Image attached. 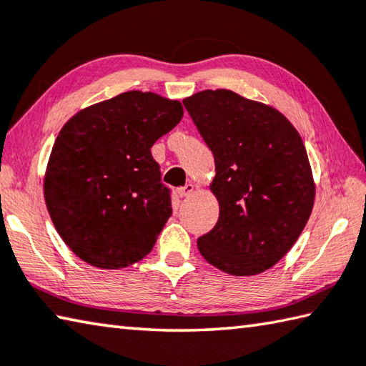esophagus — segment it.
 <instances>
[{"label":"esophagus","mask_w":366,"mask_h":366,"mask_svg":"<svg viewBox=\"0 0 366 366\" xmlns=\"http://www.w3.org/2000/svg\"><path fill=\"white\" fill-rule=\"evenodd\" d=\"M194 190H195V185L194 184H185L184 187H181V189H177V194H179V197H189V195H192L194 194Z\"/></svg>","instance_id":"34e87169"}]
</instances>
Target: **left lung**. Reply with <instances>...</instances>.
Segmentation results:
<instances>
[{
  "label": "left lung",
  "mask_w": 366,
  "mask_h": 366,
  "mask_svg": "<svg viewBox=\"0 0 366 366\" xmlns=\"http://www.w3.org/2000/svg\"><path fill=\"white\" fill-rule=\"evenodd\" d=\"M214 155V229L198 251L230 275H256L287 254L314 208L315 184L304 142L287 117L229 89L184 99Z\"/></svg>",
  "instance_id": "left-lung-1"
}]
</instances>
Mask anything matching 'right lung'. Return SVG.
I'll return each instance as SVG.
<instances>
[{
  "instance_id": "1",
  "label": "right lung",
  "mask_w": 366,
  "mask_h": 366,
  "mask_svg": "<svg viewBox=\"0 0 366 366\" xmlns=\"http://www.w3.org/2000/svg\"><path fill=\"white\" fill-rule=\"evenodd\" d=\"M182 115L179 101L128 91L64 124L46 168L44 200L59 235L84 262L123 269L154 248L172 208L150 149Z\"/></svg>"
}]
</instances>
